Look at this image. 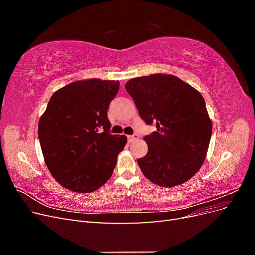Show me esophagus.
Segmentation results:
<instances>
[{
    "label": "esophagus",
    "instance_id": "1",
    "mask_svg": "<svg viewBox=\"0 0 255 255\" xmlns=\"http://www.w3.org/2000/svg\"><path fill=\"white\" fill-rule=\"evenodd\" d=\"M138 138V135L137 134H134V135H129V136H128V141L129 142H132V141H135L136 139Z\"/></svg>",
    "mask_w": 255,
    "mask_h": 255
}]
</instances>
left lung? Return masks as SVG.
Wrapping results in <instances>:
<instances>
[{
	"mask_svg": "<svg viewBox=\"0 0 255 255\" xmlns=\"http://www.w3.org/2000/svg\"><path fill=\"white\" fill-rule=\"evenodd\" d=\"M139 116L156 130L143 139L146 155L137 163L152 183L173 187L201 168L213 125L200 92L172 74H150L127 82Z\"/></svg>",
	"mask_w": 255,
	"mask_h": 255,
	"instance_id": "left-lung-1",
	"label": "left lung"
}]
</instances>
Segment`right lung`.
Instances as JSON below:
<instances>
[{"label": "right lung", "mask_w": 255, "mask_h": 255, "mask_svg": "<svg viewBox=\"0 0 255 255\" xmlns=\"http://www.w3.org/2000/svg\"><path fill=\"white\" fill-rule=\"evenodd\" d=\"M119 81H75L53 94L38 123L50 173L74 192H92L109 181L128 138L112 135L107 118Z\"/></svg>", "instance_id": "right-lung-1"}]
</instances>
